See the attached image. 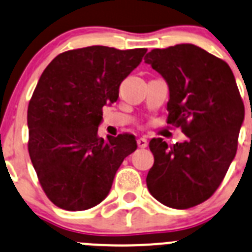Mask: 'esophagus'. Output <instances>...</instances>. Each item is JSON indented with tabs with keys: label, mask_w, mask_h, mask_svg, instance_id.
Wrapping results in <instances>:
<instances>
[{
	"label": "esophagus",
	"mask_w": 252,
	"mask_h": 252,
	"mask_svg": "<svg viewBox=\"0 0 252 252\" xmlns=\"http://www.w3.org/2000/svg\"><path fill=\"white\" fill-rule=\"evenodd\" d=\"M138 146L141 149H145L148 146V140L146 138H139L138 139Z\"/></svg>",
	"instance_id": "1"
}]
</instances>
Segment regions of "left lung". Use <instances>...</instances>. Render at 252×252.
<instances>
[{"mask_svg":"<svg viewBox=\"0 0 252 252\" xmlns=\"http://www.w3.org/2000/svg\"><path fill=\"white\" fill-rule=\"evenodd\" d=\"M144 60L168 86L167 123L187 136L172 146L151 139L146 186L163 206L191 208L216 192L235 158L244 103L229 65L199 46L154 49Z\"/></svg>","mask_w":252,"mask_h":252,"instance_id":"obj_1","label":"left lung"}]
</instances>
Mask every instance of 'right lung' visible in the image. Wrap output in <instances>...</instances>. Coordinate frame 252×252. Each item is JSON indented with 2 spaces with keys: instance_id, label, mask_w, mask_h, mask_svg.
Here are the masks:
<instances>
[{
  "instance_id": "right-lung-1",
  "label": "right lung",
  "mask_w": 252,
  "mask_h": 252,
  "mask_svg": "<svg viewBox=\"0 0 252 252\" xmlns=\"http://www.w3.org/2000/svg\"><path fill=\"white\" fill-rule=\"evenodd\" d=\"M146 49L94 45L65 51L46 66L28 106V150L48 198L86 211L111 191L117 170L136 150L129 134L99 138L102 108L117 102L122 81Z\"/></svg>"
}]
</instances>
